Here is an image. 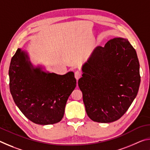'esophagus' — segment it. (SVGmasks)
<instances>
[{
  "instance_id": "esophagus-1",
  "label": "esophagus",
  "mask_w": 150,
  "mask_h": 150,
  "mask_svg": "<svg viewBox=\"0 0 150 150\" xmlns=\"http://www.w3.org/2000/svg\"><path fill=\"white\" fill-rule=\"evenodd\" d=\"M81 75H82V73H81V71H76L75 72V77L77 80H78L81 77Z\"/></svg>"
}]
</instances>
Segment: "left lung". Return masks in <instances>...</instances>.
Segmentation results:
<instances>
[{
  "label": "left lung",
  "instance_id": "8db88e82",
  "mask_svg": "<svg viewBox=\"0 0 150 150\" xmlns=\"http://www.w3.org/2000/svg\"><path fill=\"white\" fill-rule=\"evenodd\" d=\"M82 71L78 85L88 117L101 123L120 118L140 84L138 58L128 40L115 38L104 47H96Z\"/></svg>",
  "mask_w": 150,
  "mask_h": 150
}]
</instances>
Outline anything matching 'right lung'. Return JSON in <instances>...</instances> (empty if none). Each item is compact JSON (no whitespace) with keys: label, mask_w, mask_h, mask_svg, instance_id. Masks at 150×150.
<instances>
[{"label":"right lung","mask_w":150,"mask_h":150,"mask_svg":"<svg viewBox=\"0 0 150 150\" xmlns=\"http://www.w3.org/2000/svg\"><path fill=\"white\" fill-rule=\"evenodd\" d=\"M34 67L18 48L9 67L10 91L14 103L34 123L47 125L62 120L66 103L77 81L73 72L60 75Z\"/></svg>","instance_id":"1"}]
</instances>
